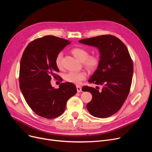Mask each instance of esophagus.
Here are the masks:
<instances>
[{"label":"esophagus","mask_w":152,"mask_h":152,"mask_svg":"<svg viewBox=\"0 0 152 152\" xmlns=\"http://www.w3.org/2000/svg\"><path fill=\"white\" fill-rule=\"evenodd\" d=\"M76 89H77V92H80L82 91V88L80 86H76Z\"/></svg>","instance_id":"esophagus-1"}]
</instances>
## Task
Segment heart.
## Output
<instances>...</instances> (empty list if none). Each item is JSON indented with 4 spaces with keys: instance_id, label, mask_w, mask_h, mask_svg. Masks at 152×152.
Segmentation results:
<instances>
[{
    "instance_id": "1",
    "label": "heart",
    "mask_w": 152,
    "mask_h": 152,
    "mask_svg": "<svg viewBox=\"0 0 152 152\" xmlns=\"http://www.w3.org/2000/svg\"><path fill=\"white\" fill-rule=\"evenodd\" d=\"M71 53L76 58L80 61L84 62L86 68L89 70H94L99 64V58L97 55H92L89 56V53L83 48H75L71 50ZM63 53H60L56 56L55 63L58 68L62 67ZM86 78V74L85 72H69L66 74L64 79L68 82L75 84H80L83 80Z\"/></svg>"
}]
</instances>
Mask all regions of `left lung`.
I'll use <instances>...</instances> for the list:
<instances>
[{
	"mask_svg": "<svg viewBox=\"0 0 152 152\" xmlns=\"http://www.w3.org/2000/svg\"><path fill=\"white\" fill-rule=\"evenodd\" d=\"M79 42L96 47L99 52V64L88 82L102 86H84L92 99L86 107L96 117L106 118L119 110L126 99L134 72L133 62L125 44L113 35H101L81 39Z\"/></svg>",
	"mask_w": 152,
	"mask_h": 152,
	"instance_id": "1",
	"label": "left lung"
}]
</instances>
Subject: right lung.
I'll return each instance as SVG.
<instances>
[{"label": "right lung", "instance_id": "right-lung-1", "mask_svg": "<svg viewBox=\"0 0 152 152\" xmlns=\"http://www.w3.org/2000/svg\"><path fill=\"white\" fill-rule=\"evenodd\" d=\"M71 42L53 35L35 39L25 48L20 66V88L32 110L42 117L53 118L61 115L69 99L77 89L71 83H61L58 89L51 80L59 72L56 56Z\"/></svg>", "mask_w": 152, "mask_h": 152}]
</instances>
